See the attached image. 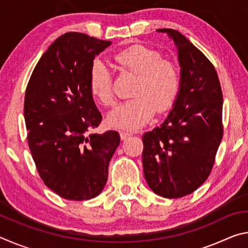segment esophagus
I'll use <instances>...</instances> for the list:
<instances>
[{
    "label": "esophagus",
    "instance_id": "obj_1",
    "mask_svg": "<svg viewBox=\"0 0 248 248\" xmlns=\"http://www.w3.org/2000/svg\"><path fill=\"white\" fill-rule=\"evenodd\" d=\"M131 136V132H128V131H120V138L121 140H125L128 137Z\"/></svg>",
    "mask_w": 248,
    "mask_h": 248
}]
</instances>
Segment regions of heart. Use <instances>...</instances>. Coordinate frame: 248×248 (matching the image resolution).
<instances>
[{
  "label": "heart",
  "mask_w": 248,
  "mask_h": 248,
  "mask_svg": "<svg viewBox=\"0 0 248 248\" xmlns=\"http://www.w3.org/2000/svg\"><path fill=\"white\" fill-rule=\"evenodd\" d=\"M121 68L137 74L131 98L119 104L108 115L115 127L137 129L152 118L155 108L166 111L175 103L182 85L180 71L174 62L163 59L162 53L143 45H132L115 56ZM92 94L105 106L116 102L112 77L108 66L95 59L90 70Z\"/></svg>",
  "instance_id": "obj_1"
}]
</instances>
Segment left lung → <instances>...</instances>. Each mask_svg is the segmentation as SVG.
<instances>
[{
	"mask_svg": "<svg viewBox=\"0 0 248 248\" xmlns=\"http://www.w3.org/2000/svg\"><path fill=\"white\" fill-rule=\"evenodd\" d=\"M178 50L182 85L164 123L142 137L146 183L155 194L180 198L209 177L223 137V96L215 66L179 31L157 29Z\"/></svg>",
	"mask_w": 248,
	"mask_h": 248,
	"instance_id": "1",
	"label": "left lung"
}]
</instances>
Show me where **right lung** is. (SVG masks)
<instances>
[{"instance_id": "right-lung-1", "label": "right lung", "mask_w": 248, "mask_h": 248, "mask_svg": "<svg viewBox=\"0 0 248 248\" xmlns=\"http://www.w3.org/2000/svg\"><path fill=\"white\" fill-rule=\"evenodd\" d=\"M82 32L54 40L33 69L26 87L27 141L46 186L68 200H89L103 191L120 137L90 133L103 117L90 89L95 57L110 46Z\"/></svg>"}]
</instances>
